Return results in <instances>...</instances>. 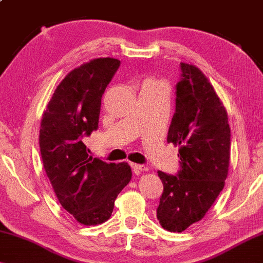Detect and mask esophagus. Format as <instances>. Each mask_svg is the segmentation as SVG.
I'll return each mask as SVG.
<instances>
[{
  "label": "esophagus",
  "instance_id": "34e87169",
  "mask_svg": "<svg viewBox=\"0 0 263 263\" xmlns=\"http://www.w3.org/2000/svg\"><path fill=\"white\" fill-rule=\"evenodd\" d=\"M133 171L134 173L139 174V173H142V172H147L148 171V167L147 165H142V164H136V163H130Z\"/></svg>",
  "mask_w": 263,
  "mask_h": 263
}]
</instances>
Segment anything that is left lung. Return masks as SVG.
Wrapping results in <instances>:
<instances>
[{
  "label": "left lung",
  "instance_id": "8db88e82",
  "mask_svg": "<svg viewBox=\"0 0 263 263\" xmlns=\"http://www.w3.org/2000/svg\"><path fill=\"white\" fill-rule=\"evenodd\" d=\"M176 108L168 143L179 147L177 175L157 172L163 193L156 209L162 228L181 233L203 219L220 195L230 160L227 110L199 68L180 63Z\"/></svg>",
  "mask_w": 263,
  "mask_h": 263
}]
</instances>
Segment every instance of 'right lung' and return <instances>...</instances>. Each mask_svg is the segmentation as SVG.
I'll use <instances>...</instances> for the list:
<instances>
[{"label":"right lung","instance_id":"add662e5","mask_svg":"<svg viewBox=\"0 0 263 263\" xmlns=\"http://www.w3.org/2000/svg\"><path fill=\"white\" fill-rule=\"evenodd\" d=\"M119 67V60L100 58L68 72L41 120L44 171L62 207L84 226L106 222L116 197L132 180L127 162L92 159L82 142L99 127L101 99Z\"/></svg>","mask_w":263,"mask_h":263}]
</instances>
